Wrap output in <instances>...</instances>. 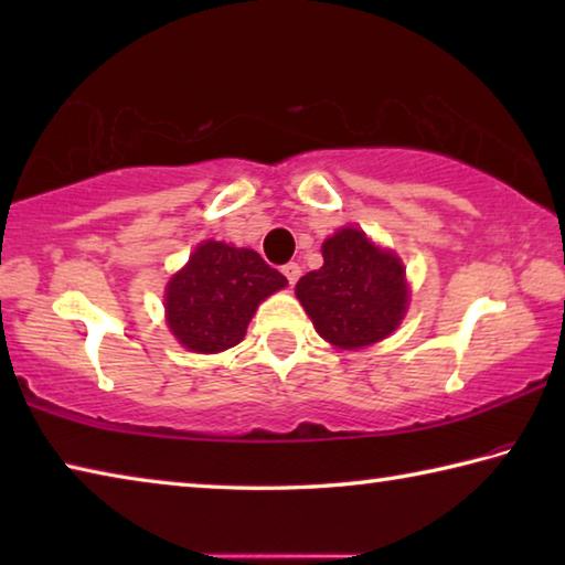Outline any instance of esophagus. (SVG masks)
<instances>
[{"instance_id":"34e87169","label":"esophagus","mask_w":565,"mask_h":565,"mask_svg":"<svg viewBox=\"0 0 565 565\" xmlns=\"http://www.w3.org/2000/svg\"><path fill=\"white\" fill-rule=\"evenodd\" d=\"M281 271H284V276H286V281H289V284L294 286L296 281H299V276H301V266L291 262V264H286Z\"/></svg>"}]
</instances>
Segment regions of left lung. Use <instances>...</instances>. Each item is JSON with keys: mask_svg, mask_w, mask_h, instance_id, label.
I'll return each instance as SVG.
<instances>
[{"mask_svg": "<svg viewBox=\"0 0 565 565\" xmlns=\"http://www.w3.org/2000/svg\"><path fill=\"white\" fill-rule=\"evenodd\" d=\"M321 254V269L296 284V299L319 337L353 351L396 331L408 309L406 269L398 256L353 226L329 236Z\"/></svg>", "mask_w": 565, "mask_h": 565, "instance_id": "left-lung-1", "label": "left lung"}]
</instances>
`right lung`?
<instances>
[{
  "mask_svg": "<svg viewBox=\"0 0 565 565\" xmlns=\"http://www.w3.org/2000/svg\"><path fill=\"white\" fill-rule=\"evenodd\" d=\"M284 286V274L252 248L209 238L167 284V323L189 351H226L246 337L248 321L266 296Z\"/></svg>",
  "mask_w": 565,
  "mask_h": 565,
  "instance_id": "1",
  "label": "right lung"
}]
</instances>
